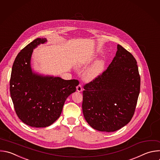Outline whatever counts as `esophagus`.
<instances>
[{
  "label": "esophagus",
  "mask_w": 160,
  "mask_h": 160,
  "mask_svg": "<svg viewBox=\"0 0 160 160\" xmlns=\"http://www.w3.org/2000/svg\"><path fill=\"white\" fill-rule=\"evenodd\" d=\"M82 90H83V88H82V85H81V84H79V85L77 87V90L80 92H82Z\"/></svg>",
  "instance_id": "esophagus-1"
}]
</instances>
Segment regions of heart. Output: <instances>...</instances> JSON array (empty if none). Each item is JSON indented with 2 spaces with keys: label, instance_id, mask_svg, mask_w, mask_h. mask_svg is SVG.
Masks as SVG:
<instances>
[{
  "label": "heart",
  "instance_id": "1",
  "mask_svg": "<svg viewBox=\"0 0 160 160\" xmlns=\"http://www.w3.org/2000/svg\"><path fill=\"white\" fill-rule=\"evenodd\" d=\"M102 68L103 62L102 61L97 62L95 65L85 73V78L87 80H91L93 78L102 70Z\"/></svg>",
  "mask_w": 160,
  "mask_h": 160
}]
</instances>
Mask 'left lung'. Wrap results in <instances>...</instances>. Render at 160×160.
Returning a JSON list of instances; mask_svg holds the SVG:
<instances>
[{
  "label": "left lung",
  "mask_w": 160,
  "mask_h": 160,
  "mask_svg": "<svg viewBox=\"0 0 160 160\" xmlns=\"http://www.w3.org/2000/svg\"><path fill=\"white\" fill-rule=\"evenodd\" d=\"M140 84L136 59L118 44L108 68L83 87L82 111L88 124L105 132H114L128 124L135 112Z\"/></svg>",
  "instance_id": "left-lung-1"
}]
</instances>
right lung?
Returning a JSON list of instances; mask_svg holds the SVG:
<instances>
[{"label": "right lung", "mask_w": 160, "mask_h": 160, "mask_svg": "<svg viewBox=\"0 0 160 160\" xmlns=\"http://www.w3.org/2000/svg\"><path fill=\"white\" fill-rule=\"evenodd\" d=\"M37 38L24 47L13 63L10 93L16 113L24 124L34 128L51 125L60 116L67 97L76 91L77 80L42 76L32 72L33 49L46 42Z\"/></svg>", "instance_id": "1"}]
</instances>
